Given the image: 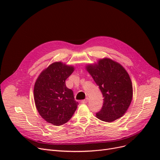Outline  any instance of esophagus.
I'll list each match as a JSON object with an SVG mask.
<instances>
[{
    "mask_svg": "<svg viewBox=\"0 0 160 160\" xmlns=\"http://www.w3.org/2000/svg\"><path fill=\"white\" fill-rule=\"evenodd\" d=\"M88 99L86 98V99H84V100H82V101H81V103L82 104H86L87 103H88Z\"/></svg>",
    "mask_w": 160,
    "mask_h": 160,
    "instance_id": "1",
    "label": "esophagus"
}]
</instances>
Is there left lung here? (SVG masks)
<instances>
[{
	"label": "left lung",
	"instance_id": "left-lung-1",
	"mask_svg": "<svg viewBox=\"0 0 160 160\" xmlns=\"http://www.w3.org/2000/svg\"><path fill=\"white\" fill-rule=\"evenodd\" d=\"M85 69L91 75L103 94V104L96 117L112 122L126 113L133 98L132 82L127 71L119 62L109 58L88 64Z\"/></svg>",
	"mask_w": 160,
	"mask_h": 160
}]
</instances>
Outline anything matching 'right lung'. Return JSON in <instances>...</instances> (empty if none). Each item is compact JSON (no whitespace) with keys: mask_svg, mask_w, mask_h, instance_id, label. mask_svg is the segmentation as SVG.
<instances>
[{"mask_svg":"<svg viewBox=\"0 0 160 160\" xmlns=\"http://www.w3.org/2000/svg\"><path fill=\"white\" fill-rule=\"evenodd\" d=\"M74 66L54 62L42 70L34 85V100L41 118L47 123L61 125L71 118L77 109L73 92L65 81L74 71Z\"/></svg>","mask_w":160,"mask_h":160,"instance_id":"add662e5","label":"right lung"}]
</instances>
